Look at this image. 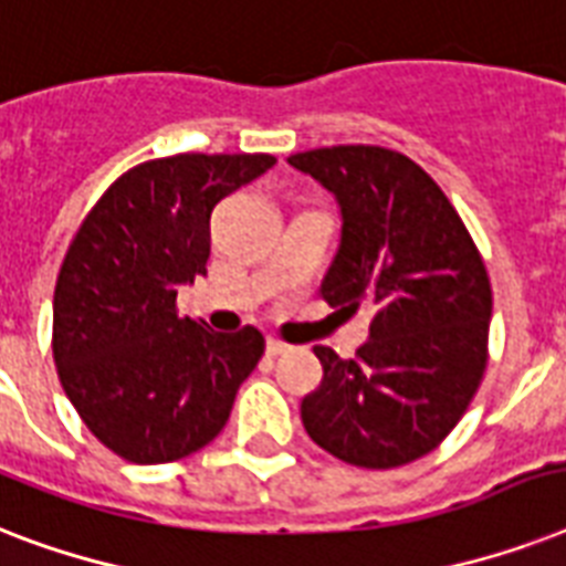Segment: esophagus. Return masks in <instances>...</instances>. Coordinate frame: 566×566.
<instances>
[{"label": "esophagus", "instance_id": "34e87169", "mask_svg": "<svg viewBox=\"0 0 566 566\" xmlns=\"http://www.w3.org/2000/svg\"><path fill=\"white\" fill-rule=\"evenodd\" d=\"M291 349V344H284V340H279V337H266V355H282Z\"/></svg>", "mask_w": 566, "mask_h": 566}]
</instances>
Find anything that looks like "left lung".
Returning <instances> with one entry per match:
<instances>
[{"label": "left lung", "mask_w": 566, "mask_h": 566, "mask_svg": "<svg viewBox=\"0 0 566 566\" xmlns=\"http://www.w3.org/2000/svg\"><path fill=\"white\" fill-rule=\"evenodd\" d=\"M287 161L337 196L344 238L323 282L332 308L370 311V340L344 361L314 346L323 381L302 399L311 440L364 470L438 449L488 370L493 291L455 205L408 155L323 146Z\"/></svg>", "instance_id": "8db88e82"}]
</instances>
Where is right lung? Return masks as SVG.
<instances>
[{
	"label": "right lung",
	"mask_w": 566,
	"mask_h": 566,
	"mask_svg": "<svg viewBox=\"0 0 566 566\" xmlns=\"http://www.w3.org/2000/svg\"><path fill=\"white\" fill-rule=\"evenodd\" d=\"M275 164L273 155L181 153L126 170L70 240L52 302L64 394L114 455L167 464L229 422L264 335H220L179 317V284L205 275L211 211Z\"/></svg>",
	"instance_id": "add662e5"
}]
</instances>
